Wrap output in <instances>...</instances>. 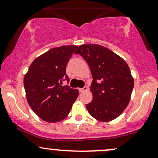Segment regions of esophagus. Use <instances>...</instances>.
Masks as SVG:
<instances>
[{
  "label": "esophagus",
  "instance_id": "obj_1",
  "mask_svg": "<svg viewBox=\"0 0 158 158\" xmlns=\"http://www.w3.org/2000/svg\"><path fill=\"white\" fill-rule=\"evenodd\" d=\"M87 90H88V87H86V86L83 87V88H79V92H85V91H87Z\"/></svg>",
  "mask_w": 158,
  "mask_h": 158
}]
</instances>
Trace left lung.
I'll return each mask as SVG.
<instances>
[{
    "mask_svg": "<svg viewBox=\"0 0 158 158\" xmlns=\"http://www.w3.org/2000/svg\"><path fill=\"white\" fill-rule=\"evenodd\" d=\"M79 54L90 67L94 80L90 86L93 95L86 109L92 117L102 122L118 117L128 106L134 87V78L123 58L97 44L79 45Z\"/></svg>",
    "mask_w": 158,
    "mask_h": 158,
    "instance_id": "8db88e82",
    "label": "left lung"
}]
</instances>
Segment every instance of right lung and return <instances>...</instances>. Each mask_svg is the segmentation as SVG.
Masks as SVG:
<instances>
[{
	"label": "right lung",
	"instance_id": "add662e5",
	"mask_svg": "<svg viewBox=\"0 0 158 158\" xmlns=\"http://www.w3.org/2000/svg\"><path fill=\"white\" fill-rule=\"evenodd\" d=\"M78 45L53 48L35 59L25 74L26 99L35 113L48 123L65 118L79 96L77 89L62 86L66 65Z\"/></svg>",
	"mask_w": 158,
	"mask_h": 158
}]
</instances>
